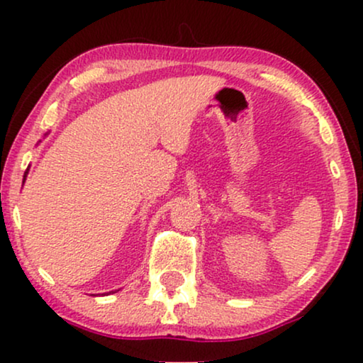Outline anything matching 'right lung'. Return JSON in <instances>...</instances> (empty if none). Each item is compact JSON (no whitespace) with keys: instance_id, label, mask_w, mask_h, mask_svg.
I'll return each instance as SVG.
<instances>
[{"instance_id":"right-lung-1","label":"right lung","mask_w":363,"mask_h":363,"mask_svg":"<svg viewBox=\"0 0 363 363\" xmlns=\"http://www.w3.org/2000/svg\"><path fill=\"white\" fill-rule=\"evenodd\" d=\"M26 172H28V169H26ZM24 179H26V174H24ZM24 182V181H23Z\"/></svg>"}]
</instances>
